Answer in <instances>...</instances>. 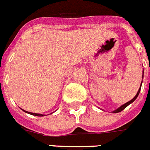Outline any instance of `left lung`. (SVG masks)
I'll list each match as a JSON object with an SVG mask.
<instances>
[{
  "label": "left lung",
  "instance_id": "8db88e82",
  "mask_svg": "<svg viewBox=\"0 0 150 150\" xmlns=\"http://www.w3.org/2000/svg\"><path fill=\"white\" fill-rule=\"evenodd\" d=\"M141 88H142V84H141ZM141 88H139V90H138V91H137V95H136L135 96H134V98H133V99H132V100H130V101H129V102H127L126 104H123L122 106H120V107L119 108H117L116 110L113 111V112H114V113H116V112H121V111L124 110V109H125V108L127 107L128 105H129V104H131V103H132L133 101L135 100L136 99H137V97L138 96L139 93H140V91H141Z\"/></svg>",
  "mask_w": 150,
  "mask_h": 150
}]
</instances>
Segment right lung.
I'll return each instance as SVG.
<instances>
[{
	"instance_id": "obj_1",
	"label": "right lung",
	"mask_w": 150,
	"mask_h": 150,
	"mask_svg": "<svg viewBox=\"0 0 150 150\" xmlns=\"http://www.w3.org/2000/svg\"><path fill=\"white\" fill-rule=\"evenodd\" d=\"M24 112H25L29 113V114H31V115H33V116H43L42 114H38V113H32V112H26V111L23 110Z\"/></svg>"
}]
</instances>
